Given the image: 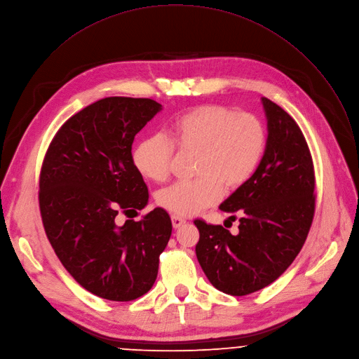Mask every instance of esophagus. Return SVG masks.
<instances>
[{
  "label": "esophagus",
  "instance_id": "esophagus-1",
  "mask_svg": "<svg viewBox=\"0 0 359 359\" xmlns=\"http://www.w3.org/2000/svg\"><path fill=\"white\" fill-rule=\"evenodd\" d=\"M171 222H172V226H174L175 229L180 228V226H182V225L185 224V221H184L182 218L177 217V215H172V217H171Z\"/></svg>",
  "mask_w": 359,
  "mask_h": 359
}]
</instances>
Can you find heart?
<instances>
[{
  "label": "heart",
  "instance_id": "heart-1",
  "mask_svg": "<svg viewBox=\"0 0 359 359\" xmlns=\"http://www.w3.org/2000/svg\"><path fill=\"white\" fill-rule=\"evenodd\" d=\"M163 134L141 140L133 154L142 177L163 182L171 172L174 147L196 153L192 181L175 182L157 194V203L177 217H191L217 203L224 187L235 191L257 170L267 130L255 114L222 104H202L177 117Z\"/></svg>",
  "mask_w": 359,
  "mask_h": 359
}]
</instances>
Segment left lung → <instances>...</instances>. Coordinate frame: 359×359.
Wrapping results in <instances>:
<instances>
[{
    "label": "left lung",
    "mask_w": 359,
    "mask_h": 359,
    "mask_svg": "<svg viewBox=\"0 0 359 359\" xmlns=\"http://www.w3.org/2000/svg\"><path fill=\"white\" fill-rule=\"evenodd\" d=\"M262 103L269 133L264 156L250 180L219 206L239 215V233L194 221L198 262L213 287L231 296L264 289L285 271L316 210L314 165L299 124L267 97Z\"/></svg>",
    "instance_id": "obj_1"
}]
</instances>
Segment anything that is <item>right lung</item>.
<instances>
[{
    "label": "right lung",
    "mask_w": 359,
    "mask_h": 359,
    "mask_svg": "<svg viewBox=\"0 0 359 359\" xmlns=\"http://www.w3.org/2000/svg\"><path fill=\"white\" fill-rule=\"evenodd\" d=\"M163 106L151 99L106 97L72 116L55 134L39 175L46 236L83 289L111 302L144 296L157 278L172 224L163 208L133 218L149 202L135 168V134Z\"/></svg>",
    "instance_id": "add662e5"
}]
</instances>
